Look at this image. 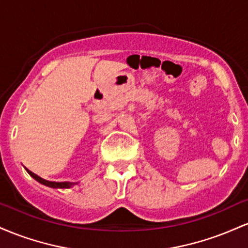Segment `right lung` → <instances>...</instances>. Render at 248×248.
<instances>
[{"label": "right lung", "mask_w": 248, "mask_h": 248, "mask_svg": "<svg viewBox=\"0 0 248 248\" xmlns=\"http://www.w3.org/2000/svg\"><path fill=\"white\" fill-rule=\"evenodd\" d=\"M27 171L29 172V175L31 176V177L35 178L37 182H39V183L43 184V186L53 187V189H69V187L73 186L75 184H77V183H73V182H50V181H46V179H43L42 177H39V176H37L36 173L30 171V170L27 169Z\"/></svg>", "instance_id": "add662e5"}]
</instances>
